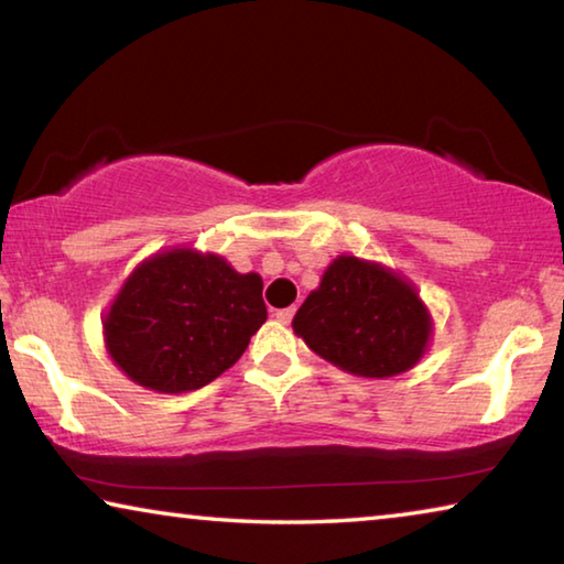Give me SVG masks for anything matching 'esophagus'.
<instances>
[{
  "instance_id": "34e87169",
  "label": "esophagus",
  "mask_w": 564,
  "mask_h": 564,
  "mask_svg": "<svg viewBox=\"0 0 564 564\" xmlns=\"http://www.w3.org/2000/svg\"><path fill=\"white\" fill-rule=\"evenodd\" d=\"M293 316H295V308H293V305H291V308H281V311H275V321L283 323V326H289V323L293 321Z\"/></svg>"
}]
</instances>
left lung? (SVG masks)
Here are the masks:
<instances>
[{"mask_svg":"<svg viewBox=\"0 0 564 564\" xmlns=\"http://www.w3.org/2000/svg\"><path fill=\"white\" fill-rule=\"evenodd\" d=\"M293 333L350 376L393 378L425 356L433 316L405 275L343 253L295 313Z\"/></svg>","mask_w":564,"mask_h":564,"instance_id":"8db88e82","label":"left lung"}]
</instances>
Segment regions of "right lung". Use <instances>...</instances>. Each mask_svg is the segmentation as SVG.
Wrapping results in <instances>:
<instances>
[{"mask_svg": "<svg viewBox=\"0 0 564 564\" xmlns=\"http://www.w3.org/2000/svg\"><path fill=\"white\" fill-rule=\"evenodd\" d=\"M263 281L224 256L174 246L141 261L104 313V346L123 376L188 393L234 366L265 323Z\"/></svg>", "mask_w": 564, "mask_h": 564, "instance_id": "1", "label": "right lung"}]
</instances>
